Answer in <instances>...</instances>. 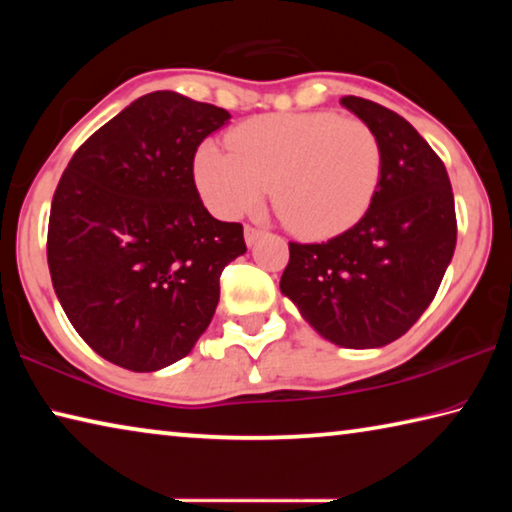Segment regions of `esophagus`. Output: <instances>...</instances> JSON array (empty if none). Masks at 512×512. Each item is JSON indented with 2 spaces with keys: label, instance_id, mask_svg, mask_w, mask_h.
Returning <instances> with one entry per match:
<instances>
[{
  "label": "esophagus",
  "instance_id": "1",
  "mask_svg": "<svg viewBox=\"0 0 512 512\" xmlns=\"http://www.w3.org/2000/svg\"><path fill=\"white\" fill-rule=\"evenodd\" d=\"M262 235H264V230H259V228H253V225H246V230H244V237H246V246H255L259 239H262Z\"/></svg>",
  "mask_w": 512,
  "mask_h": 512
}]
</instances>
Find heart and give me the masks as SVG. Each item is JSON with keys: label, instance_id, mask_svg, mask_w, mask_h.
Returning <instances> with one entry per match:
<instances>
[{"label": "heart", "instance_id": "obj_1", "mask_svg": "<svg viewBox=\"0 0 512 512\" xmlns=\"http://www.w3.org/2000/svg\"><path fill=\"white\" fill-rule=\"evenodd\" d=\"M228 149L205 142L194 178L203 201L223 219L257 210L273 183V203L302 237L336 235L359 219L375 194L381 149L372 128L334 112L250 119Z\"/></svg>", "mask_w": 512, "mask_h": 512}]
</instances>
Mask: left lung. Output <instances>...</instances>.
Wrapping results in <instances>:
<instances>
[{
  "label": "left lung",
  "mask_w": 512,
  "mask_h": 512,
  "mask_svg": "<svg viewBox=\"0 0 512 512\" xmlns=\"http://www.w3.org/2000/svg\"><path fill=\"white\" fill-rule=\"evenodd\" d=\"M341 106L372 128L381 173L368 212L323 244H289L280 291L325 341L384 348L418 320L456 248L445 164L397 112L361 97Z\"/></svg>",
  "instance_id": "obj_1"
}]
</instances>
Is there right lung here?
<instances>
[{
    "label": "right lung",
    "instance_id": "right-lung-1",
    "mask_svg": "<svg viewBox=\"0 0 512 512\" xmlns=\"http://www.w3.org/2000/svg\"><path fill=\"white\" fill-rule=\"evenodd\" d=\"M230 112L160 90L85 142L51 201L47 262L60 307L115 366L155 372L187 357L246 253L244 228L214 219L194 155Z\"/></svg>",
    "mask_w": 512,
    "mask_h": 512
}]
</instances>
